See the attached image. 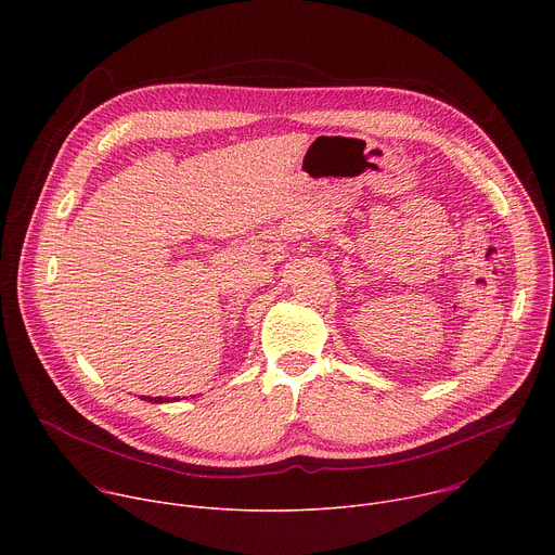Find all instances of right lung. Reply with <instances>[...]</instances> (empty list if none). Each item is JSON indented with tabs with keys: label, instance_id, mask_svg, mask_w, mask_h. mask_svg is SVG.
I'll return each instance as SVG.
<instances>
[{
	"label": "right lung",
	"instance_id": "right-lung-1",
	"mask_svg": "<svg viewBox=\"0 0 555 555\" xmlns=\"http://www.w3.org/2000/svg\"><path fill=\"white\" fill-rule=\"evenodd\" d=\"M146 400H149V402H155V404H160V402H169L167 398H165V400H163V398H146Z\"/></svg>",
	"mask_w": 555,
	"mask_h": 555
}]
</instances>
